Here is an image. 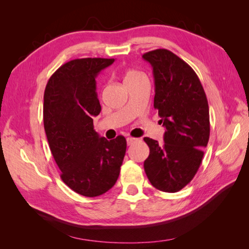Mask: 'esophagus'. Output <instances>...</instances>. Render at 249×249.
<instances>
[{
    "label": "esophagus",
    "instance_id": "obj_1",
    "mask_svg": "<svg viewBox=\"0 0 249 249\" xmlns=\"http://www.w3.org/2000/svg\"><path fill=\"white\" fill-rule=\"evenodd\" d=\"M126 141H127V145H131V144L135 143V142L137 141V139L136 138H131V137H128V138L126 139Z\"/></svg>",
    "mask_w": 249,
    "mask_h": 249
}]
</instances>
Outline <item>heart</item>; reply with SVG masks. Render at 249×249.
Segmentation results:
<instances>
[{
    "label": "heart",
    "mask_w": 249,
    "mask_h": 249,
    "mask_svg": "<svg viewBox=\"0 0 249 249\" xmlns=\"http://www.w3.org/2000/svg\"><path fill=\"white\" fill-rule=\"evenodd\" d=\"M141 78H145L143 73H142L141 71H136V70H128L125 72L124 80H125V82H128V81L137 80V79H141Z\"/></svg>",
    "instance_id": "1"
}]
</instances>
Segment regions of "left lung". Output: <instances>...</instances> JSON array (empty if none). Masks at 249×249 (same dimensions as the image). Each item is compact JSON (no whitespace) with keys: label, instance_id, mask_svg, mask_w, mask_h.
<instances>
[{"label":"left lung","instance_id":"left-lung-1","mask_svg":"<svg viewBox=\"0 0 249 249\" xmlns=\"http://www.w3.org/2000/svg\"><path fill=\"white\" fill-rule=\"evenodd\" d=\"M142 57L153 67L154 108L166 127L162 145L143 139L150 147L144 171L155 188L177 193L192 181L202 162L210 138L208 99L197 73L173 52L156 49Z\"/></svg>","mask_w":249,"mask_h":249}]
</instances>
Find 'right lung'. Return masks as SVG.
<instances>
[{"label": "right lung", "mask_w": 249, "mask_h": 249, "mask_svg": "<svg viewBox=\"0 0 249 249\" xmlns=\"http://www.w3.org/2000/svg\"><path fill=\"white\" fill-rule=\"evenodd\" d=\"M114 59L86 57L63 64L47 83L44 127L61 178L84 197L112 188L120 176L126 139L107 140L94 130L93 116L102 107L95 79Z\"/></svg>", "instance_id": "obj_1"}]
</instances>
